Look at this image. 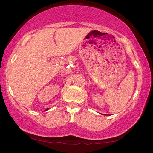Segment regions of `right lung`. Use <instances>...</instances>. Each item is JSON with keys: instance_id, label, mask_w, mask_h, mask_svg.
Returning <instances> with one entry per match:
<instances>
[{"instance_id": "add662e5", "label": "right lung", "mask_w": 153, "mask_h": 153, "mask_svg": "<svg viewBox=\"0 0 153 153\" xmlns=\"http://www.w3.org/2000/svg\"><path fill=\"white\" fill-rule=\"evenodd\" d=\"M47 110H48V109H47Z\"/></svg>"}]
</instances>
